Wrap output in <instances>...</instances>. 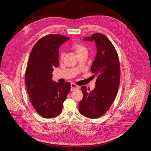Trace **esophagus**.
<instances>
[{
	"instance_id": "34e87169",
	"label": "esophagus",
	"mask_w": 151,
	"mask_h": 151,
	"mask_svg": "<svg viewBox=\"0 0 151 151\" xmlns=\"http://www.w3.org/2000/svg\"><path fill=\"white\" fill-rule=\"evenodd\" d=\"M71 91H74L78 90V89H80V86H77V85H76V84H74V83H72V84H71Z\"/></svg>"
}]
</instances>
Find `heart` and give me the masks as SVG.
<instances>
[{
	"label": "heart",
	"mask_w": 151,
	"mask_h": 151,
	"mask_svg": "<svg viewBox=\"0 0 151 151\" xmlns=\"http://www.w3.org/2000/svg\"><path fill=\"white\" fill-rule=\"evenodd\" d=\"M72 48L76 52L78 55L82 54L83 53L88 52V50L86 47L82 43H79V42H75L72 43ZM64 55H65V53L63 52H62L60 54V57L61 59H62L64 57Z\"/></svg>",
	"instance_id": "obj_1"
}]
</instances>
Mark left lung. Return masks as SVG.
Returning a JSON list of instances; mask_svg holds the SVG:
<instances>
[{
	"instance_id": "left-lung-1",
	"label": "left lung",
	"mask_w": 151,
	"mask_h": 151,
	"mask_svg": "<svg viewBox=\"0 0 151 151\" xmlns=\"http://www.w3.org/2000/svg\"><path fill=\"white\" fill-rule=\"evenodd\" d=\"M94 41L97 54L91 67V72L97 77L96 86L92 91L81 86L83 99L79 104V112L89 118H97L109 110L115 99L120 83V65L115 47L108 38L94 33L84 39Z\"/></svg>"
}]
</instances>
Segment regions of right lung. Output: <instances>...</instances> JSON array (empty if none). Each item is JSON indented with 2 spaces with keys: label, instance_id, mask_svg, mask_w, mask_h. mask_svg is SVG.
I'll return each mask as SVG.
<instances>
[{
  "label": "right lung",
  "instance_id": "right-lung-1",
  "mask_svg": "<svg viewBox=\"0 0 151 151\" xmlns=\"http://www.w3.org/2000/svg\"><path fill=\"white\" fill-rule=\"evenodd\" d=\"M70 37L50 35L41 38L30 54L25 84L30 101L36 111L45 118L61 113L63 104L71 88L69 82L52 81L53 68L59 65V47Z\"/></svg>",
  "mask_w": 151,
  "mask_h": 151
}]
</instances>
